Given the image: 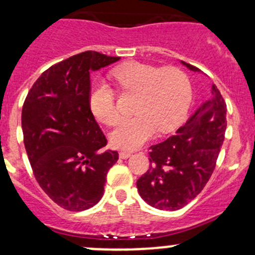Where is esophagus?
<instances>
[{"label":"esophagus","instance_id":"esophagus-1","mask_svg":"<svg viewBox=\"0 0 255 255\" xmlns=\"http://www.w3.org/2000/svg\"><path fill=\"white\" fill-rule=\"evenodd\" d=\"M130 155H132V153H130V151H126V150H121L120 151V158L121 159H127V158H129Z\"/></svg>","mask_w":255,"mask_h":255}]
</instances>
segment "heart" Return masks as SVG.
Segmentation results:
<instances>
[{
	"mask_svg": "<svg viewBox=\"0 0 255 255\" xmlns=\"http://www.w3.org/2000/svg\"><path fill=\"white\" fill-rule=\"evenodd\" d=\"M110 76L123 94L137 96L133 117L125 118L111 134L116 148L135 149L159 133L173 130L181 122L191 101V82L182 69L129 61L117 66ZM95 117L109 127L120 121L115 94L107 85H95L90 92Z\"/></svg>",
	"mask_w": 255,
	"mask_h": 255,
	"instance_id": "obj_1",
	"label": "heart"
}]
</instances>
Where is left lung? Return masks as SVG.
<instances>
[{
    "mask_svg": "<svg viewBox=\"0 0 255 255\" xmlns=\"http://www.w3.org/2000/svg\"><path fill=\"white\" fill-rule=\"evenodd\" d=\"M191 70L196 66L182 61ZM227 105L215 84L206 101L164 142L149 148L150 166L138 179L142 199L151 207L176 211L204 190L216 168L227 127Z\"/></svg>",
    "mask_w": 255,
    "mask_h": 255,
    "instance_id": "1",
    "label": "left lung"
}]
</instances>
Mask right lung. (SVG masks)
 Segmentation results:
<instances>
[{
	"label": "right lung",
	"instance_id": "obj_1",
	"mask_svg": "<svg viewBox=\"0 0 255 255\" xmlns=\"http://www.w3.org/2000/svg\"><path fill=\"white\" fill-rule=\"evenodd\" d=\"M118 59L92 50L70 56L47 69L23 104V140L35 180L68 211L95 206L118 160L117 151L102 149L107 139L89 101L92 71Z\"/></svg>",
	"mask_w": 255,
	"mask_h": 255
}]
</instances>
